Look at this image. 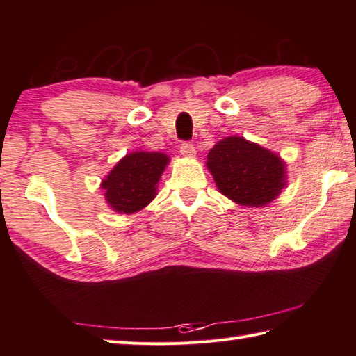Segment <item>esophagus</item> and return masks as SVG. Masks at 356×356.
<instances>
[{
  "label": "esophagus",
  "mask_w": 356,
  "mask_h": 356,
  "mask_svg": "<svg viewBox=\"0 0 356 356\" xmlns=\"http://www.w3.org/2000/svg\"><path fill=\"white\" fill-rule=\"evenodd\" d=\"M179 149H180V154H182L184 156H188V159H191V156H195V154H196L195 146H193V144L188 143V141H185V143L180 144Z\"/></svg>",
  "instance_id": "obj_1"
}]
</instances>
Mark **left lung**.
Here are the masks:
<instances>
[{
  "label": "left lung",
  "instance_id": "left-lung-1",
  "mask_svg": "<svg viewBox=\"0 0 356 356\" xmlns=\"http://www.w3.org/2000/svg\"><path fill=\"white\" fill-rule=\"evenodd\" d=\"M207 168L222 195L242 206H265L286 185L280 156L240 136L215 144L207 155Z\"/></svg>",
  "mask_w": 356,
  "mask_h": 356
}]
</instances>
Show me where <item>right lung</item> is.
Masks as SVG:
<instances>
[{"label": "right lung", "mask_w": 356, "mask_h": 356, "mask_svg": "<svg viewBox=\"0 0 356 356\" xmlns=\"http://www.w3.org/2000/svg\"><path fill=\"white\" fill-rule=\"evenodd\" d=\"M159 152H134L124 156L102 182L105 197L116 212L134 213L155 197V185L168 165Z\"/></svg>", "instance_id": "add662e5"}]
</instances>
